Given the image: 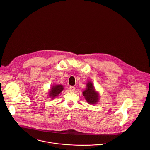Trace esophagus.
Here are the masks:
<instances>
[{"label": "esophagus", "instance_id": "obj_1", "mask_svg": "<svg viewBox=\"0 0 150 150\" xmlns=\"http://www.w3.org/2000/svg\"><path fill=\"white\" fill-rule=\"evenodd\" d=\"M75 87L73 86H70V88H69V90L71 91V92H74L75 91Z\"/></svg>", "mask_w": 150, "mask_h": 150}]
</instances>
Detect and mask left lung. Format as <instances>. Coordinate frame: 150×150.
I'll list each match as a JSON object with an SVG mask.
<instances>
[{
	"mask_svg": "<svg viewBox=\"0 0 150 150\" xmlns=\"http://www.w3.org/2000/svg\"><path fill=\"white\" fill-rule=\"evenodd\" d=\"M83 94L89 104L95 105L99 101V93L95 90L94 86L91 81H88L86 83V88L83 91Z\"/></svg>",
	"mask_w": 150,
	"mask_h": 150,
	"instance_id": "left-lung-1",
	"label": "left lung"
}]
</instances>
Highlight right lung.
I'll return each instance as SVG.
<instances>
[{"instance_id":"obj_1","label":"right lung","mask_w":150,"mask_h":150,"mask_svg":"<svg viewBox=\"0 0 150 150\" xmlns=\"http://www.w3.org/2000/svg\"><path fill=\"white\" fill-rule=\"evenodd\" d=\"M64 89V88L62 85L53 86L51 88V89L49 91L48 95L51 99H53L54 98L58 96V95Z\"/></svg>"}]
</instances>
